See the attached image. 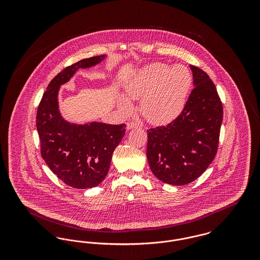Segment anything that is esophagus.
Listing matches in <instances>:
<instances>
[{
	"instance_id": "esophagus-1",
	"label": "esophagus",
	"mask_w": 260,
	"mask_h": 260,
	"mask_svg": "<svg viewBox=\"0 0 260 260\" xmlns=\"http://www.w3.org/2000/svg\"><path fill=\"white\" fill-rule=\"evenodd\" d=\"M140 127V124L135 123V122H131V123H127L126 124V128L127 129H132V128H138Z\"/></svg>"
}]
</instances>
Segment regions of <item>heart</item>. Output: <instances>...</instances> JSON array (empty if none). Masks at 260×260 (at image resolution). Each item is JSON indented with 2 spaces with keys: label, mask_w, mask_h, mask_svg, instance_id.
I'll return each instance as SVG.
<instances>
[{
  "label": "heart",
  "mask_w": 260,
  "mask_h": 260,
  "mask_svg": "<svg viewBox=\"0 0 260 260\" xmlns=\"http://www.w3.org/2000/svg\"><path fill=\"white\" fill-rule=\"evenodd\" d=\"M192 74L183 64L170 67L166 63H153L141 69L125 86L132 99H140V112L152 124L172 122L184 109L192 87ZM120 106L128 110L132 102L119 98Z\"/></svg>",
  "instance_id": "heart-1"
}]
</instances>
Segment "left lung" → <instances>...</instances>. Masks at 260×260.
<instances>
[{
    "instance_id": "8db88e82",
    "label": "left lung",
    "mask_w": 260,
    "mask_h": 260,
    "mask_svg": "<svg viewBox=\"0 0 260 260\" xmlns=\"http://www.w3.org/2000/svg\"><path fill=\"white\" fill-rule=\"evenodd\" d=\"M194 88L173 122L147 131L151 172L171 185L193 182L213 161L219 143L222 102L205 71L190 65Z\"/></svg>"
}]
</instances>
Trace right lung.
<instances>
[{"instance_id":"right-lung-1","label":"right lung","mask_w":260,"mask_h":260,"mask_svg":"<svg viewBox=\"0 0 260 260\" xmlns=\"http://www.w3.org/2000/svg\"><path fill=\"white\" fill-rule=\"evenodd\" d=\"M105 55L82 59L63 69L51 81L38 106L36 125L41 155L65 184L77 189L99 185L107 175L112 155L125 133V124L66 122L58 110L59 87L79 68L99 64Z\"/></svg>"}]
</instances>
